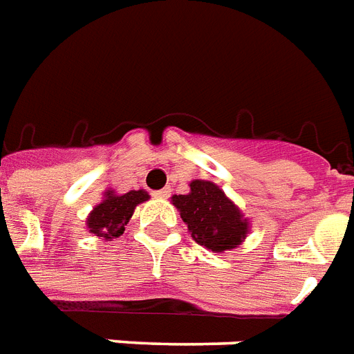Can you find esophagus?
Returning a JSON list of instances; mask_svg holds the SVG:
<instances>
[{
	"mask_svg": "<svg viewBox=\"0 0 354 354\" xmlns=\"http://www.w3.org/2000/svg\"><path fill=\"white\" fill-rule=\"evenodd\" d=\"M169 194H171V190H169V188H162V190L153 192V197H157V199H168Z\"/></svg>",
	"mask_w": 354,
	"mask_h": 354,
	"instance_id": "1",
	"label": "esophagus"
}]
</instances>
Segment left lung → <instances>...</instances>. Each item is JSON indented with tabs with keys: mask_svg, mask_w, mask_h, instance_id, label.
Listing matches in <instances>:
<instances>
[{
	"mask_svg": "<svg viewBox=\"0 0 354 354\" xmlns=\"http://www.w3.org/2000/svg\"><path fill=\"white\" fill-rule=\"evenodd\" d=\"M171 203L179 208L192 237L212 252L236 248L247 236V219L210 180H192L190 194L174 195Z\"/></svg>",
	"mask_w": 354,
	"mask_h": 354,
	"instance_id": "8db88e82",
	"label": "left lung"
}]
</instances>
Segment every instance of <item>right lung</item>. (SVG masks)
Listing matches in <instances>:
<instances>
[{
    "instance_id": "obj_1",
    "label": "right lung",
    "mask_w": 354,
    "mask_h": 354,
    "mask_svg": "<svg viewBox=\"0 0 354 354\" xmlns=\"http://www.w3.org/2000/svg\"><path fill=\"white\" fill-rule=\"evenodd\" d=\"M148 197L149 195L144 190H133L124 195L106 192V199L95 206L87 217L89 232L98 237H104L106 241H111L124 234V228L129 223L135 206L148 201Z\"/></svg>"
}]
</instances>
